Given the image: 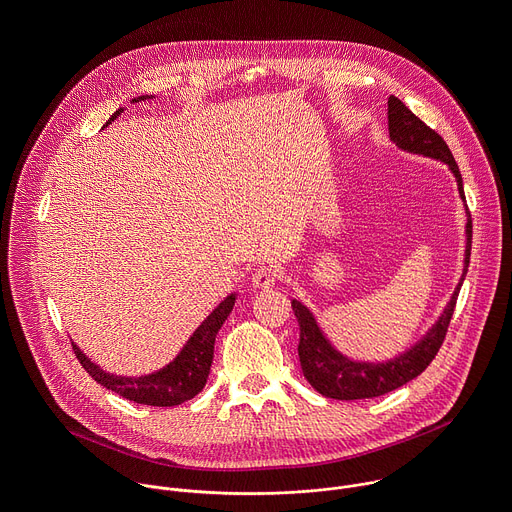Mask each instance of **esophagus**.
<instances>
[{"mask_svg":"<svg viewBox=\"0 0 512 512\" xmlns=\"http://www.w3.org/2000/svg\"><path fill=\"white\" fill-rule=\"evenodd\" d=\"M275 273L269 269V267H261V269H257L255 273H253V277H251V285L255 287V289H269V287H273L275 285Z\"/></svg>","mask_w":512,"mask_h":512,"instance_id":"34e87169","label":"esophagus"}]
</instances>
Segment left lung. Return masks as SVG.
Instances as JSON below:
<instances>
[{
	"label": "left lung",
	"instance_id": "left-lung-1",
	"mask_svg": "<svg viewBox=\"0 0 512 512\" xmlns=\"http://www.w3.org/2000/svg\"><path fill=\"white\" fill-rule=\"evenodd\" d=\"M387 117H389V137L397 145L399 150L417 154L423 158H431L437 162H444L450 172L456 178L458 184V194L464 202L466 208V249H464V269L462 277L454 289V294L444 308L442 316L435 320V324L415 342L411 344L405 352L387 358V360H354L340 352L330 338L324 334L320 328L316 316L308 306H304L300 300H291V308H294V314L300 324V344H298V354H300V364H302V373L306 381L324 397L338 399V401H356V399H373L381 397L385 393H391L405 383L413 381L419 377L427 367L429 362L435 358L437 350H440L448 324L452 320L456 300L460 294V287L464 283L468 265H470V249H472V221H470V212L466 206V196H464V184H462V174L460 168L442 139V135H437L433 129H429L419 117H415L403 101L397 97H389L387 101Z\"/></svg>",
	"mask_w": 512,
	"mask_h": 512
}]
</instances>
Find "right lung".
<instances>
[{
  "mask_svg": "<svg viewBox=\"0 0 512 512\" xmlns=\"http://www.w3.org/2000/svg\"><path fill=\"white\" fill-rule=\"evenodd\" d=\"M145 99H156L154 95H141L131 99V103H139ZM123 109H117L107 125L115 121ZM237 302V294L227 296L221 304H218L206 320L194 330V334L186 340L182 350L166 364V367L148 373V375H139V377H125V375H115L105 369H101L95 360H91L75 342H72V348H75V354L79 362L83 364V369L105 389L117 393L123 399H129L133 403L141 405H154V407H174L182 405L184 401L196 397L208 379L210 367H212V356H214V340L218 330L225 324L229 314L233 312Z\"/></svg>",
  "mask_w": 512,
  "mask_h": 512,
  "instance_id": "right-lung-1",
  "label": "right lung"
}]
</instances>
